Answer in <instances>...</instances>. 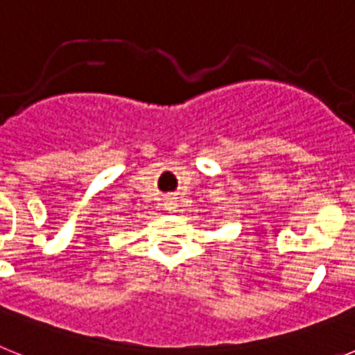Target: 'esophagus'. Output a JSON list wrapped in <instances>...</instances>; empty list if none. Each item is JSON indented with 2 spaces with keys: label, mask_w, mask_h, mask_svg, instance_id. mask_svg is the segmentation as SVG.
I'll list each match as a JSON object with an SVG mask.
<instances>
[{
  "label": "esophagus",
  "mask_w": 355,
  "mask_h": 355,
  "mask_svg": "<svg viewBox=\"0 0 355 355\" xmlns=\"http://www.w3.org/2000/svg\"><path fill=\"white\" fill-rule=\"evenodd\" d=\"M165 202H167V208L168 209H174L175 206H178V197H175V196H168Z\"/></svg>",
  "instance_id": "1"
}]
</instances>
